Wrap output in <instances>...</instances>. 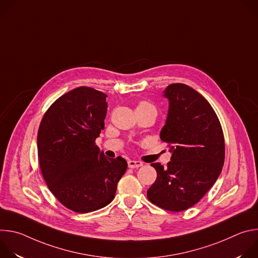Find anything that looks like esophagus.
Listing matches in <instances>:
<instances>
[{"label":"esophagus","instance_id":"1","mask_svg":"<svg viewBox=\"0 0 258 258\" xmlns=\"http://www.w3.org/2000/svg\"><path fill=\"white\" fill-rule=\"evenodd\" d=\"M127 164H128V167H131V168H138L143 165V163L141 161H137V160H128Z\"/></svg>","mask_w":258,"mask_h":258}]
</instances>
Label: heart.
I'll return each instance as SVG.
<instances>
[{"instance_id":"b5f03b06","label":"heart","mask_w":258,"mask_h":258,"mask_svg":"<svg viewBox=\"0 0 258 258\" xmlns=\"http://www.w3.org/2000/svg\"><path fill=\"white\" fill-rule=\"evenodd\" d=\"M146 107H153L150 103H147V102H141L139 105H138V107H137V109H139V108H146ZM154 108V107H153Z\"/></svg>"}]
</instances>
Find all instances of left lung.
Wrapping results in <instances>:
<instances>
[{"mask_svg": "<svg viewBox=\"0 0 258 258\" xmlns=\"http://www.w3.org/2000/svg\"><path fill=\"white\" fill-rule=\"evenodd\" d=\"M163 97L169 106L160 139L169 144L171 158L165 168L151 164L157 178L147 197L163 209L182 211L199 202L222 172L224 134L211 105L191 87L169 85Z\"/></svg>", "mask_w": 258, "mask_h": 258, "instance_id": "1", "label": "left lung"}]
</instances>
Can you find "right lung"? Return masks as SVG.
<instances>
[{"mask_svg": "<svg viewBox=\"0 0 258 258\" xmlns=\"http://www.w3.org/2000/svg\"><path fill=\"white\" fill-rule=\"evenodd\" d=\"M106 97L88 87L72 90L51 105L39 127L38 155L47 186L79 213L111 202L127 168L125 159L106 157L95 144L104 130Z\"/></svg>", "mask_w": 258, "mask_h": 258, "instance_id": "1", "label": "right lung"}]
</instances>
